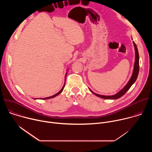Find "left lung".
Here are the masks:
<instances>
[{
  "instance_id": "obj_1",
  "label": "left lung",
  "mask_w": 152,
  "mask_h": 152,
  "mask_svg": "<svg viewBox=\"0 0 152 152\" xmlns=\"http://www.w3.org/2000/svg\"><path fill=\"white\" fill-rule=\"evenodd\" d=\"M134 43V46L135 48V63H134V70H133V73H132V75L130 79V80H129V82H127V83L126 85V86L124 87L118 93H117V94L113 95V96H103V95H100L98 94H96L95 93H94L93 91H91L90 89V91L93 93L94 94H95L96 96H97V97H99L100 98H103L104 99H118L120 97H121V96H123L128 90L131 87V86L135 83V82L136 81L138 73H139V68H140V66H139V53H138V49L137 47V45H135V43L134 41H133Z\"/></svg>"
}]
</instances>
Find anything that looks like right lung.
<instances>
[{"mask_svg":"<svg viewBox=\"0 0 152 152\" xmlns=\"http://www.w3.org/2000/svg\"><path fill=\"white\" fill-rule=\"evenodd\" d=\"M67 73H66V76H67ZM65 83H64V86H63V87L62 88V89L58 93H56V94H55V95H53V96H50V97H46V98H42V99H51V98H53V97H56V96H57L58 95H59L62 91V90H63V89H64V86H65Z\"/></svg>","mask_w":152,"mask_h":152,"instance_id":"add662e5","label":"right lung"}]
</instances>
